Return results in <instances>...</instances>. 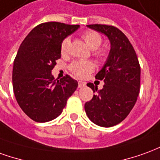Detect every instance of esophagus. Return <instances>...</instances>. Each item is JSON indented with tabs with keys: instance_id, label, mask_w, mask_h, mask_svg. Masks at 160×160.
Masks as SVG:
<instances>
[{
	"instance_id": "obj_1",
	"label": "esophagus",
	"mask_w": 160,
	"mask_h": 160,
	"mask_svg": "<svg viewBox=\"0 0 160 160\" xmlns=\"http://www.w3.org/2000/svg\"><path fill=\"white\" fill-rule=\"evenodd\" d=\"M85 86H86V83L83 82V81H79V82H78V87H79L80 88H84Z\"/></svg>"
}]
</instances>
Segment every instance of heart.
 <instances>
[{
  "mask_svg": "<svg viewBox=\"0 0 160 160\" xmlns=\"http://www.w3.org/2000/svg\"><path fill=\"white\" fill-rule=\"evenodd\" d=\"M82 37L87 42L90 48L98 49L102 43V37L100 34L96 33L94 31H88L82 34ZM69 45H70V39L66 38L61 41V53L62 55H66L68 52ZM94 55L99 60V61H104L106 54L102 50H95ZM70 71L78 78L83 79L88 76L89 73H91L94 70V65L91 61H75L71 63L69 66Z\"/></svg>",
  "mask_w": 160,
  "mask_h": 160,
  "instance_id": "b5f03b06",
  "label": "heart"
}]
</instances>
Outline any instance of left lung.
I'll return each mask as SVG.
<instances>
[{"instance_id":"obj_1","label":"left lung","mask_w":160,"mask_h":160,"mask_svg":"<svg viewBox=\"0 0 160 160\" xmlns=\"http://www.w3.org/2000/svg\"><path fill=\"white\" fill-rule=\"evenodd\" d=\"M88 28L106 34L111 42V50L106 64L96 74V80H103L101 90L91 82L88 87L93 92L85 104L89 119L99 127H111L127 117L137 101L140 88V66L128 38L113 26L92 24Z\"/></svg>"}]
</instances>
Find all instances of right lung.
Segmentation results:
<instances>
[{
	"instance_id": "obj_1",
	"label": "right lung",
	"mask_w": 160,
	"mask_h": 160,
	"mask_svg": "<svg viewBox=\"0 0 160 160\" xmlns=\"http://www.w3.org/2000/svg\"><path fill=\"white\" fill-rule=\"evenodd\" d=\"M79 28L44 22L36 26L20 46L13 68L14 93L22 111L36 122L57 118L78 87L68 74L59 80L51 72L61 56V41Z\"/></svg>"
}]
</instances>
